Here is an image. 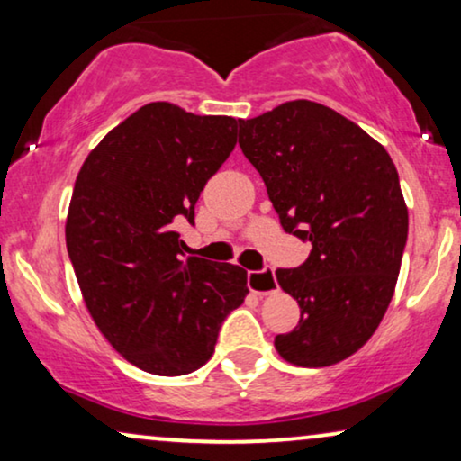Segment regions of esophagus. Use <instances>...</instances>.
Masks as SVG:
<instances>
[{"instance_id": "1", "label": "esophagus", "mask_w": 461, "mask_h": 461, "mask_svg": "<svg viewBox=\"0 0 461 461\" xmlns=\"http://www.w3.org/2000/svg\"><path fill=\"white\" fill-rule=\"evenodd\" d=\"M248 287L258 295H268L275 294L279 283H276L275 270L273 268H262V270H249L248 273Z\"/></svg>"}]
</instances>
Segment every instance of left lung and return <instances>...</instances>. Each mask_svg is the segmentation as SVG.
<instances>
[{
  "label": "left lung",
  "mask_w": 461,
  "mask_h": 461,
  "mask_svg": "<svg viewBox=\"0 0 461 461\" xmlns=\"http://www.w3.org/2000/svg\"><path fill=\"white\" fill-rule=\"evenodd\" d=\"M239 147L283 230L312 245L304 264L275 273L300 306L298 325L275 348L300 367L344 361L393 300L409 230L399 172L367 131L311 100L239 122Z\"/></svg>",
  "instance_id": "8db88e82"
}]
</instances>
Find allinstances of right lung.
Here are the masks:
<instances>
[{
	"label": "right lung",
	"instance_id": "add662e5",
	"mask_svg": "<svg viewBox=\"0 0 461 461\" xmlns=\"http://www.w3.org/2000/svg\"><path fill=\"white\" fill-rule=\"evenodd\" d=\"M241 119L150 103L87 155L67 216V249L100 333L138 369L185 375L205 365L248 273L185 258L205 182L229 159Z\"/></svg>",
	"mask_w": 461,
	"mask_h": 461
}]
</instances>
